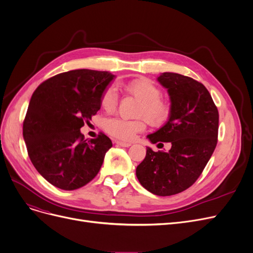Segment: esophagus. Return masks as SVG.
Returning a JSON list of instances; mask_svg holds the SVG:
<instances>
[{"mask_svg": "<svg viewBox=\"0 0 253 253\" xmlns=\"http://www.w3.org/2000/svg\"><path fill=\"white\" fill-rule=\"evenodd\" d=\"M116 144L121 147H125V148H128L131 146V142H124V141H120V140H117Z\"/></svg>", "mask_w": 253, "mask_h": 253, "instance_id": "esophagus-1", "label": "esophagus"}]
</instances>
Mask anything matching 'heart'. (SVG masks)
I'll use <instances>...</instances> for the list:
<instances>
[{"mask_svg":"<svg viewBox=\"0 0 253 253\" xmlns=\"http://www.w3.org/2000/svg\"><path fill=\"white\" fill-rule=\"evenodd\" d=\"M127 93L140 100L138 105V116H145L154 126H161L170 117V103L161 98L159 87L147 79H137L124 85ZM100 103L107 113L114 112L118 104V96L114 86H108L101 95ZM147 120L139 118L136 120H127L122 118H111L105 122V130L108 134L121 140L133 139L135 134L145 130Z\"/></svg>","mask_w":253,"mask_h":253,"instance_id":"obj_1","label":"heart"}]
</instances>
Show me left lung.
Instances as JSON below:
<instances>
[{"mask_svg":"<svg viewBox=\"0 0 253 253\" xmlns=\"http://www.w3.org/2000/svg\"><path fill=\"white\" fill-rule=\"evenodd\" d=\"M157 81L168 89L171 114L148 138L152 144L170 142L171 148L154 152L148 147L136 177L148 191L169 196L189 188L202 174L217 145L219 114L202 83L171 72L162 73Z\"/></svg>","mask_w":253,"mask_h":253,"instance_id":"8db88e82","label":"left lung"}]
</instances>
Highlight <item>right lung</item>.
Instances as JSON below:
<instances>
[{
	"mask_svg": "<svg viewBox=\"0 0 253 253\" xmlns=\"http://www.w3.org/2000/svg\"><path fill=\"white\" fill-rule=\"evenodd\" d=\"M114 78L107 71L71 70L33 93L23 135L33 166L56 187L79 189L99 172L112 140L102 132L86 140L81 128L100 109L101 95Z\"/></svg>",
	"mask_w": 253,
	"mask_h": 253,
	"instance_id": "obj_1",
	"label": "right lung"
}]
</instances>
